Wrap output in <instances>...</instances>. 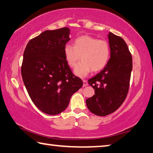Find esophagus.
Returning a JSON list of instances; mask_svg holds the SVG:
<instances>
[{
	"label": "esophagus",
	"mask_w": 153,
	"mask_h": 153,
	"mask_svg": "<svg viewBox=\"0 0 153 153\" xmlns=\"http://www.w3.org/2000/svg\"><path fill=\"white\" fill-rule=\"evenodd\" d=\"M88 82H87L86 80H83V86L85 87L86 86H88Z\"/></svg>",
	"instance_id": "34e87169"
}]
</instances>
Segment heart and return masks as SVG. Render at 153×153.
<instances>
[{
	"mask_svg": "<svg viewBox=\"0 0 153 153\" xmlns=\"http://www.w3.org/2000/svg\"><path fill=\"white\" fill-rule=\"evenodd\" d=\"M110 45L108 41L98 39L89 35H82L74 42V46L67 44L64 48L65 60L70 67L74 68L77 76L84 77L90 72L99 71L108 64L110 57Z\"/></svg>",
	"mask_w": 153,
	"mask_h": 153,
	"instance_id": "1",
	"label": "heart"
}]
</instances>
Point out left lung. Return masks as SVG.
Instances as JSON below:
<instances>
[{"label": "left lung", "mask_w": 153, "mask_h": 153, "mask_svg": "<svg viewBox=\"0 0 153 153\" xmlns=\"http://www.w3.org/2000/svg\"><path fill=\"white\" fill-rule=\"evenodd\" d=\"M110 59L105 68L88 80L94 89V95L86 99L88 110L105 116L114 112L127 97L129 88L132 56L124 39L109 33Z\"/></svg>", "instance_id": "left-lung-1"}]
</instances>
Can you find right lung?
Masks as SVG:
<instances>
[{"label":"right lung","mask_w":153,"mask_h":153,"mask_svg":"<svg viewBox=\"0 0 153 153\" xmlns=\"http://www.w3.org/2000/svg\"><path fill=\"white\" fill-rule=\"evenodd\" d=\"M69 33L67 27L45 30L29 41L24 52L21 67L24 84L34 104L47 114L63 111L72 94L83 86L65 58Z\"/></svg>","instance_id":"obj_1"}]
</instances>
